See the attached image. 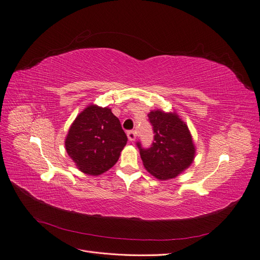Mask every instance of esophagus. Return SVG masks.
<instances>
[{"label":"esophagus","instance_id":"esophagus-1","mask_svg":"<svg viewBox=\"0 0 260 260\" xmlns=\"http://www.w3.org/2000/svg\"><path fill=\"white\" fill-rule=\"evenodd\" d=\"M136 137H137V135L134 131L127 132V138H128L129 141H135V140H136Z\"/></svg>","mask_w":260,"mask_h":260}]
</instances>
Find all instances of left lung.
<instances>
[{
    "instance_id": "8db88e82",
    "label": "left lung",
    "mask_w": 260,
    "mask_h": 260,
    "mask_svg": "<svg viewBox=\"0 0 260 260\" xmlns=\"http://www.w3.org/2000/svg\"><path fill=\"white\" fill-rule=\"evenodd\" d=\"M148 117L155 136L149 149H143L140 142L137 143L143 166L160 180L175 178L194 160L196 146L191 133L176 112L156 109Z\"/></svg>"
}]
</instances>
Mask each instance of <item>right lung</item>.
Segmentation results:
<instances>
[{
	"label": "right lung",
	"mask_w": 260,
	"mask_h": 260,
	"mask_svg": "<svg viewBox=\"0 0 260 260\" xmlns=\"http://www.w3.org/2000/svg\"><path fill=\"white\" fill-rule=\"evenodd\" d=\"M126 142V135L111 109L91 104L71 124L64 146L78 170L98 176L116 165Z\"/></svg>",
	"instance_id": "right-lung-1"
}]
</instances>
